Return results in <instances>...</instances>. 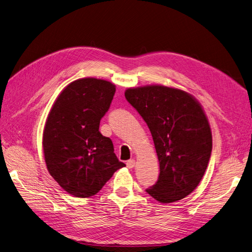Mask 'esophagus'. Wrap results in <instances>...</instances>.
<instances>
[{
  "label": "esophagus",
  "instance_id": "obj_1",
  "mask_svg": "<svg viewBox=\"0 0 252 252\" xmlns=\"http://www.w3.org/2000/svg\"><path fill=\"white\" fill-rule=\"evenodd\" d=\"M126 165H127V167H128V168H133V167L135 166V161H134V159H129V161H127L126 162Z\"/></svg>",
  "mask_w": 252,
  "mask_h": 252
}]
</instances>
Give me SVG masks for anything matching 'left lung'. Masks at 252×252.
Here are the masks:
<instances>
[{
  "mask_svg": "<svg viewBox=\"0 0 252 252\" xmlns=\"http://www.w3.org/2000/svg\"><path fill=\"white\" fill-rule=\"evenodd\" d=\"M125 97L146 122L159 163L158 180L146 191L163 204L184 199L200 184L212 150L202 105L186 91L164 85L128 88Z\"/></svg>",
  "mask_w": 252,
  "mask_h": 252,
  "instance_id": "1",
  "label": "left lung"
}]
</instances>
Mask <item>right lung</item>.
<instances>
[{"instance_id": "add662e5", "label": "right lung", "mask_w": 252, "mask_h": 252, "mask_svg": "<svg viewBox=\"0 0 252 252\" xmlns=\"http://www.w3.org/2000/svg\"><path fill=\"white\" fill-rule=\"evenodd\" d=\"M114 93L116 85L106 80H75L61 91L46 119L42 145L47 170L77 197L96 194L125 166L112 141L98 131Z\"/></svg>"}]
</instances>
